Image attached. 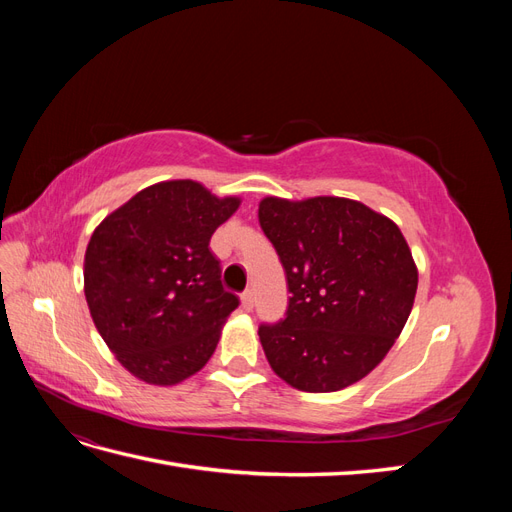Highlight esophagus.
Wrapping results in <instances>:
<instances>
[{
    "instance_id": "34e87169",
    "label": "esophagus",
    "mask_w": 512,
    "mask_h": 512,
    "mask_svg": "<svg viewBox=\"0 0 512 512\" xmlns=\"http://www.w3.org/2000/svg\"><path fill=\"white\" fill-rule=\"evenodd\" d=\"M241 307L245 309V312H252L254 309V292L252 290H245L241 294Z\"/></svg>"
}]
</instances>
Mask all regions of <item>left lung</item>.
Returning <instances> with one entry per match:
<instances>
[{"instance_id":"obj_1","label":"left lung","mask_w":512,"mask_h":512,"mask_svg":"<svg viewBox=\"0 0 512 512\" xmlns=\"http://www.w3.org/2000/svg\"><path fill=\"white\" fill-rule=\"evenodd\" d=\"M258 222L286 273V316L260 324L273 371L307 393H331L374 369L412 312L418 273L395 222L363 203L262 198Z\"/></svg>"}]
</instances>
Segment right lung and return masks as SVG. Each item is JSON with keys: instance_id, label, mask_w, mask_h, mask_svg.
Wrapping results in <instances>:
<instances>
[{"instance_id": "1", "label": "right lung", "mask_w": 512, "mask_h": 512, "mask_svg": "<svg viewBox=\"0 0 512 512\" xmlns=\"http://www.w3.org/2000/svg\"><path fill=\"white\" fill-rule=\"evenodd\" d=\"M203 185L162 181L94 230L85 299L106 346L132 376L170 386L203 369L239 299L222 286L211 235L239 209Z\"/></svg>"}]
</instances>
